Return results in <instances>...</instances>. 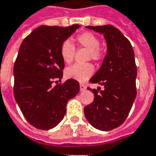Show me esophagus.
Segmentation results:
<instances>
[{
  "mask_svg": "<svg viewBox=\"0 0 156 156\" xmlns=\"http://www.w3.org/2000/svg\"><path fill=\"white\" fill-rule=\"evenodd\" d=\"M86 89V86L83 83H80V91H84Z\"/></svg>",
  "mask_w": 156,
  "mask_h": 156,
  "instance_id": "1",
  "label": "esophagus"
}]
</instances>
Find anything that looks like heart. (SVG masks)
<instances>
[{
    "instance_id": "b5f03b06",
    "label": "heart",
    "mask_w": 156,
    "mask_h": 156,
    "mask_svg": "<svg viewBox=\"0 0 156 156\" xmlns=\"http://www.w3.org/2000/svg\"><path fill=\"white\" fill-rule=\"evenodd\" d=\"M77 42L82 47L89 51L88 58L98 62L102 58V53L100 51V40L94 34L84 32L77 37ZM61 57L65 63L70 64L74 58L75 47L70 41H64L60 49ZM94 73V67L90 63L87 64H74L65 70L66 78L74 79L78 82H84L89 79Z\"/></svg>"
}]
</instances>
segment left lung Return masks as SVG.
Here are the masks:
<instances>
[{"instance_id": "obj_1", "label": "left lung", "mask_w": 156, "mask_h": 156, "mask_svg": "<svg viewBox=\"0 0 156 156\" xmlns=\"http://www.w3.org/2000/svg\"><path fill=\"white\" fill-rule=\"evenodd\" d=\"M86 28L104 35L107 52L100 69L89 80L92 83L104 86L105 89L88 88L94 93V99L83 112L94 127L110 131L125 122L137 95L134 52L129 40L114 26Z\"/></svg>"}]
</instances>
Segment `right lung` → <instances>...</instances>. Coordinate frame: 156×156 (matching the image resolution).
I'll return each instance as SVG.
<instances>
[{
  "label": "right lung",
  "mask_w": 156,
  "mask_h": 156,
  "mask_svg": "<svg viewBox=\"0 0 156 156\" xmlns=\"http://www.w3.org/2000/svg\"><path fill=\"white\" fill-rule=\"evenodd\" d=\"M79 27L42 25L20 45L13 68L14 97L26 120L38 129L57 126L66 114L68 101L79 92V83L71 78L52 85L63 76L61 45Z\"/></svg>",
  "instance_id": "add662e5"
}]
</instances>
